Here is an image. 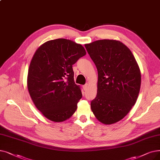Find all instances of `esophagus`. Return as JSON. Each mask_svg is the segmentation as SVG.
Masks as SVG:
<instances>
[{
  "label": "esophagus",
  "instance_id": "obj_1",
  "mask_svg": "<svg viewBox=\"0 0 160 160\" xmlns=\"http://www.w3.org/2000/svg\"><path fill=\"white\" fill-rule=\"evenodd\" d=\"M88 87H89L88 84H85V85L83 86V89H84V91H86V90L88 89Z\"/></svg>",
  "mask_w": 160,
  "mask_h": 160
}]
</instances>
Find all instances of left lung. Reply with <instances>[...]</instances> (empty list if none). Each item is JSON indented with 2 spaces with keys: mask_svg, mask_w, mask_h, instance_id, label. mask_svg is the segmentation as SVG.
I'll use <instances>...</instances> for the list:
<instances>
[{
  "mask_svg": "<svg viewBox=\"0 0 160 160\" xmlns=\"http://www.w3.org/2000/svg\"><path fill=\"white\" fill-rule=\"evenodd\" d=\"M84 46L98 71L92 110L102 123H115L137 100L141 84L139 67L131 50L119 40H99Z\"/></svg>",
  "mask_w": 160,
  "mask_h": 160,
  "instance_id": "left-lung-1",
  "label": "left lung"
}]
</instances>
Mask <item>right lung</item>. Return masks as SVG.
I'll return each mask as SVG.
<instances>
[{
  "label": "right lung",
  "mask_w": 160,
  "mask_h": 160,
  "mask_svg": "<svg viewBox=\"0 0 160 160\" xmlns=\"http://www.w3.org/2000/svg\"><path fill=\"white\" fill-rule=\"evenodd\" d=\"M86 54L81 44L58 38L46 42L33 55L27 88L34 105L48 120L64 122L77 109L82 92L74 82L72 65Z\"/></svg>",
  "instance_id": "right-lung-1"
}]
</instances>
